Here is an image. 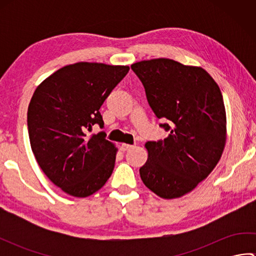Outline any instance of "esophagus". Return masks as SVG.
Returning a JSON list of instances; mask_svg holds the SVG:
<instances>
[{
    "label": "esophagus",
    "instance_id": "obj_1",
    "mask_svg": "<svg viewBox=\"0 0 256 256\" xmlns=\"http://www.w3.org/2000/svg\"><path fill=\"white\" fill-rule=\"evenodd\" d=\"M132 148H134V145H130V144H125V143L120 144V148H121V150H123V152L128 150H131Z\"/></svg>",
    "mask_w": 256,
    "mask_h": 256
}]
</instances>
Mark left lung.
<instances>
[{"label": "left lung", "mask_w": 256, "mask_h": 256, "mask_svg": "<svg viewBox=\"0 0 256 256\" xmlns=\"http://www.w3.org/2000/svg\"><path fill=\"white\" fill-rule=\"evenodd\" d=\"M148 104L170 134L148 142L140 168L144 184L162 199L192 192L218 164L226 143L224 98L214 79L198 66L168 58L133 64Z\"/></svg>", "instance_id": "left-lung-1"}]
</instances>
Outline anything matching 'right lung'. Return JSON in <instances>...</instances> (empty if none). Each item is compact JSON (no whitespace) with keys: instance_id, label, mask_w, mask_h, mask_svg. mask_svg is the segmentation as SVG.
Wrapping results in <instances>:
<instances>
[{"instance_id":"1","label":"right lung","mask_w":256,"mask_h":256,"mask_svg":"<svg viewBox=\"0 0 256 256\" xmlns=\"http://www.w3.org/2000/svg\"><path fill=\"white\" fill-rule=\"evenodd\" d=\"M128 66L102 62L68 64L38 84L27 110L32 153L50 180L72 197L86 198L112 175L118 148L104 133L102 103L128 72Z\"/></svg>"}]
</instances>
